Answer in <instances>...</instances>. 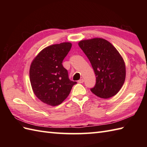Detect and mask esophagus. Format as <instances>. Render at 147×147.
Returning <instances> with one entry per match:
<instances>
[{
	"instance_id": "34e87169",
	"label": "esophagus",
	"mask_w": 147,
	"mask_h": 147,
	"mask_svg": "<svg viewBox=\"0 0 147 147\" xmlns=\"http://www.w3.org/2000/svg\"><path fill=\"white\" fill-rule=\"evenodd\" d=\"M84 82V80L82 78V79H80V80L78 81V83H83Z\"/></svg>"
}]
</instances>
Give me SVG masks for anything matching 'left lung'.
<instances>
[{"label": "left lung", "mask_w": 147, "mask_h": 147, "mask_svg": "<svg viewBox=\"0 0 147 147\" xmlns=\"http://www.w3.org/2000/svg\"><path fill=\"white\" fill-rule=\"evenodd\" d=\"M78 45L89 59L96 76L95 86L91 92L105 99L116 95L126 78V65L119 52L101 38L81 40Z\"/></svg>", "instance_id": "8db88e82"}]
</instances>
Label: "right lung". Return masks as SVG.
<instances>
[{
    "label": "right lung",
    "instance_id": "1",
    "mask_svg": "<svg viewBox=\"0 0 147 147\" xmlns=\"http://www.w3.org/2000/svg\"><path fill=\"white\" fill-rule=\"evenodd\" d=\"M72 44L63 42L47 47L33 59L30 68V80L36 96L42 102L56 106L69 95L76 84L69 79L62 63Z\"/></svg>",
    "mask_w": 147,
    "mask_h": 147
}]
</instances>
